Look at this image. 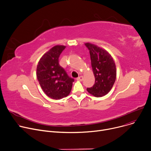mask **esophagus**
I'll use <instances>...</instances> for the list:
<instances>
[{
    "label": "esophagus",
    "instance_id": "obj_1",
    "mask_svg": "<svg viewBox=\"0 0 151 151\" xmlns=\"http://www.w3.org/2000/svg\"><path fill=\"white\" fill-rule=\"evenodd\" d=\"M76 79L78 80V81H83V76H80L78 77Z\"/></svg>",
    "mask_w": 151,
    "mask_h": 151
}]
</instances>
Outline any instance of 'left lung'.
<instances>
[{
	"label": "left lung",
	"mask_w": 151,
	"mask_h": 151,
	"mask_svg": "<svg viewBox=\"0 0 151 151\" xmlns=\"http://www.w3.org/2000/svg\"><path fill=\"white\" fill-rule=\"evenodd\" d=\"M85 45L89 50L95 78L94 85L87 88V90L94 96H103L112 89L116 80L115 63L112 56L106 50L89 42L85 43Z\"/></svg>",
	"instance_id": "obj_1"
}]
</instances>
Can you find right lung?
I'll return each mask as SVG.
<instances>
[{"label": "right lung", "mask_w": 151, "mask_h": 151, "mask_svg": "<svg viewBox=\"0 0 151 151\" xmlns=\"http://www.w3.org/2000/svg\"><path fill=\"white\" fill-rule=\"evenodd\" d=\"M65 47L57 45L50 48L37 65L36 76L40 86L48 96L54 99L67 96L74 81L59 64V57Z\"/></svg>", "instance_id": "obj_1"}]
</instances>
